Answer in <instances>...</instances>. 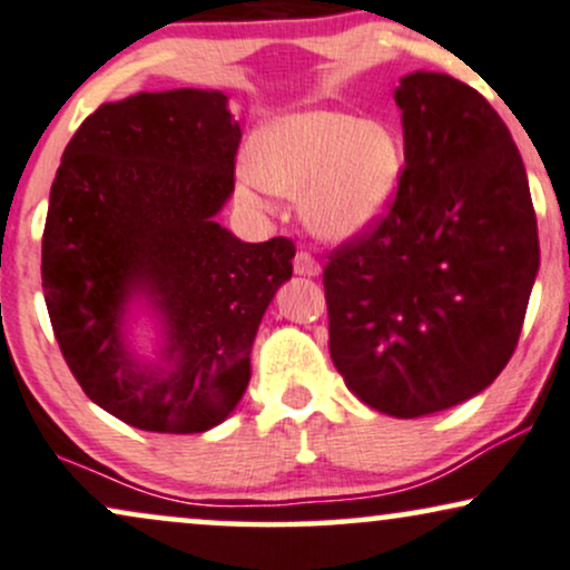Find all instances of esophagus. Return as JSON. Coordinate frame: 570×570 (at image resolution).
<instances>
[{
	"mask_svg": "<svg viewBox=\"0 0 570 570\" xmlns=\"http://www.w3.org/2000/svg\"><path fill=\"white\" fill-rule=\"evenodd\" d=\"M293 269H296V274H301V277H317V274L322 272V266L317 258L312 256V253L298 250L296 258H293Z\"/></svg>",
	"mask_w": 570,
	"mask_h": 570,
	"instance_id": "1",
	"label": "esophagus"
}]
</instances>
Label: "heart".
Wrapping results in <instances>:
<instances>
[{
	"label": "heart",
	"mask_w": 570,
	"mask_h": 570,
	"mask_svg": "<svg viewBox=\"0 0 570 570\" xmlns=\"http://www.w3.org/2000/svg\"><path fill=\"white\" fill-rule=\"evenodd\" d=\"M404 145L389 124L341 110H312L274 121L250 153L256 181L301 193V216L330 240L354 237L377 222L396 193Z\"/></svg>",
	"instance_id": "1"
}]
</instances>
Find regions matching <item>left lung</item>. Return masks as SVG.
<instances>
[{"instance_id": "obj_1", "label": "left lung", "mask_w": 570, "mask_h": 570, "mask_svg": "<svg viewBox=\"0 0 570 570\" xmlns=\"http://www.w3.org/2000/svg\"><path fill=\"white\" fill-rule=\"evenodd\" d=\"M404 168L389 208L327 250L330 356L393 417L468 402L521 338L539 269L537 214L508 126L446 73L396 87Z\"/></svg>"}]
</instances>
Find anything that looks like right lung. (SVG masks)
Instances as JSON below:
<instances>
[{
  "instance_id": "add662e5",
  "label": "right lung",
  "mask_w": 570,
  "mask_h": 570,
  "mask_svg": "<svg viewBox=\"0 0 570 570\" xmlns=\"http://www.w3.org/2000/svg\"><path fill=\"white\" fill-rule=\"evenodd\" d=\"M240 137L222 91H139L83 118L55 174L41 237L49 322L81 391L139 431L203 433L235 410L258 322L293 274V240L243 243L214 222ZM131 292L165 314L171 376L139 371L122 346Z\"/></svg>"
}]
</instances>
